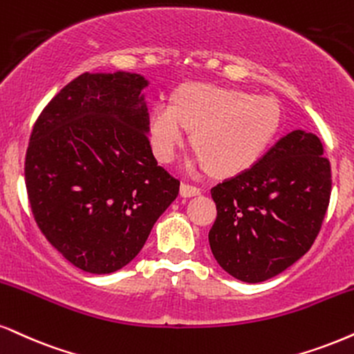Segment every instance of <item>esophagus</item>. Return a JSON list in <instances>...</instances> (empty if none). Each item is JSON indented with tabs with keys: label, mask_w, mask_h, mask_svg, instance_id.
Masks as SVG:
<instances>
[{
	"label": "esophagus",
	"mask_w": 354,
	"mask_h": 354,
	"mask_svg": "<svg viewBox=\"0 0 354 354\" xmlns=\"http://www.w3.org/2000/svg\"><path fill=\"white\" fill-rule=\"evenodd\" d=\"M200 194V189L195 185H189V184H182L180 185V195L182 197L189 198V197H195V195Z\"/></svg>",
	"instance_id": "34e87169"
}]
</instances>
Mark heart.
Wrapping results in <instances>:
<instances>
[{"instance_id":"obj_1","label":"heart","mask_w":354,"mask_h":354,"mask_svg":"<svg viewBox=\"0 0 354 354\" xmlns=\"http://www.w3.org/2000/svg\"><path fill=\"white\" fill-rule=\"evenodd\" d=\"M281 126V110L269 97L207 84L180 86L172 104L157 103L149 115V141L160 162L176 159L192 131L195 164L213 176L231 177L252 167Z\"/></svg>"}]
</instances>
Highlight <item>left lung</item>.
I'll use <instances>...</instances> for the list:
<instances>
[{
	"label": "left lung",
	"instance_id": "obj_1",
	"mask_svg": "<svg viewBox=\"0 0 354 354\" xmlns=\"http://www.w3.org/2000/svg\"><path fill=\"white\" fill-rule=\"evenodd\" d=\"M324 144L302 129L212 189L216 220L208 241L216 263L243 282H264L312 248L330 203Z\"/></svg>",
	"mask_w": 354,
	"mask_h": 354
}]
</instances>
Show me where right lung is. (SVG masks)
I'll return each mask as SVG.
<instances>
[{
    "label": "right lung",
    "mask_w": 354,
    "mask_h": 354,
    "mask_svg": "<svg viewBox=\"0 0 354 354\" xmlns=\"http://www.w3.org/2000/svg\"><path fill=\"white\" fill-rule=\"evenodd\" d=\"M139 73H82L39 115L26 152L34 220L75 268L110 274L131 263L180 182L152 154Z\"/></svg>",
    "instance_id": "1"
}]
</instances>
